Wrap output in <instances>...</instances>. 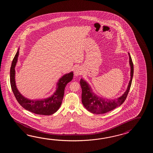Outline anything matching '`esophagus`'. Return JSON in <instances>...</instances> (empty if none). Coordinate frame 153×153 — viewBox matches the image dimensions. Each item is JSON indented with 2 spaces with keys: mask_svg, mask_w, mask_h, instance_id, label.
Masks as SVG:
<instances>
[{
  "mask_svg": "<svg viewBox=\"0 0 153 153\" xmlns=\"http://www.w3.org/2000/svg\"><path fill=\"white\" fill-rule=\"evenodd\" d=\"M82 73V71L81 70V68L79 67L76 68L74 70V75L75 76H79L81 75Z\"/></svg>",
  "mask_w": 153,
  "mask_h": 153,
  "instance_id": "1",
  "label": "esophagus"
}]
</instances>
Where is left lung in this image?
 <instances>
[{"label":"left lung","mask_w":153,"mask_h":153,"mask_svg":"<svg viewBox=\"0 0 153 153\" xmlns=\"http://www.w3.org/2000/svg\"><path fill=\"white\" fill-rule=\"evenodd\" d=\"M128 54L129 56V65L131 68V77L126 90L120 97L113 100L100 97L94 92L91 86L87 81L82 78L80 79V84L82 89V103L88 111L94 114H104L120 106L125 101L130 91L133 74V62L130 53H128Z\"/></svg>","instance_id":"8db88e82"}]
</instances>
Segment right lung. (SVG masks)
Instances as JSON below:
<instances>
[{
    "label": "right lung",
    "mask_w": 153,
    "mask_h": 153,
    "mask_svg": "<svg viewBox=\"0 0 153 153\" xmlns=\"http://www.w3.org/2000/svg\"><path fill=\"white\" fill-rule=\"evenodd\" d=\"M19 54V48L14 57L10 68V84L13 94L19 104L26 110L34 114L50 115L59 110L62 104L67 84L73 78V72H71L63 75L56 85V91L49 97L36 100H30L25 97L17 88L15 81V67Z\"/></svg>",
    "instance_id": "obj_1"
}]
</instances>
